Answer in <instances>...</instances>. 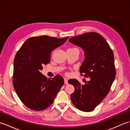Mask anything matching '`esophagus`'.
<instances>
[{
    "label": "esophagus",
    "instance_id": "obj_1",
    "mask_svg": "<svg viewBox=\"0 0 130 130\" xmlns=\"http://www.w3.org/2000/svg\"><path fill=\"white\" fill-rule=\"evenodd\" d=\"M68 79L67 78H64V83L65 84H68Z\"/></svg>",
    "mask_w": 130,
    "mask_h": 130
}]
</instances>
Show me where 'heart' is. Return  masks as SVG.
Listing matches in <instances>:
<instances>
[{
  "mask_svg": "<svg viewBox=\"0 0 130 130\" xmlns=\"http://www.w3.org/2000/svg\"><path fill=\"white\" fill-rule=\"evenodd\" d=\"M69 49H70V50H78V48H76V47H72V48H70Z\"/></svg>",
  "mask_w": 130,
  "mask_h": 130,
  "instance_id": "heart-1",
  "label": "heart"
}]
</instances>
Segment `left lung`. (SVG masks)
Here are the masks:
<instances>
[{"instance_id":"left-lung-1","label":"left lung","mask_w":130,"mask_h":130,"mask_svg":"<svg viewBox=\"0 0 130 130\" xmlns=\"http://www.w3.org/2000/svg\"><path fill=\"white\" fill-rule=\"evenodd\" d=\"M69 41L83 50L85 59L80 72L90 78L84 85L76 79L69 80L75 88L71 102L82 111H92L107 96L115 79L113 53L104 38L96 32L85 33Z\"/></svg>"}]
</instances>
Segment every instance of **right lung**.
<instances>
[{"mask_svg":"<svg viewBox=\"0 0 130 130\" xmlns=\"http://www.w3.org/2000/svg\"><path fill=\"white\" fill-rule=\"evenodd\" d=\"M68 38L47 36L31 37L17 52L14 60L13 86L19 99L29 108L34 111L47 108L64 84L61 76L47 79L41 70L50 61L52 51Z\"/></svg>","mask_w":130,"mask_h":130,"instance_id":"add662e5","label":"right lung"}]
</instances>
